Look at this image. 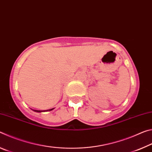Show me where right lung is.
Returning a JSON list of instances; mask_svg holds the SVG:
<instances>
[{
    "mask_svg": "<svg viewBox=\"0 0 152 152\" xmlns=\"http://www.w3.org/2000/svg\"><path fill=\"white\" fill-rule=\"evenodd\" d=\"M53 109H49V110H34V111H35V112H38V113H39V112H45V111H48V110H53Z\"/></svg>",
    "mask_w": 152,
    "mask_h": 152,
    "instance_id": "obj_1",
    "label": "right lung"
}]
</instances>
